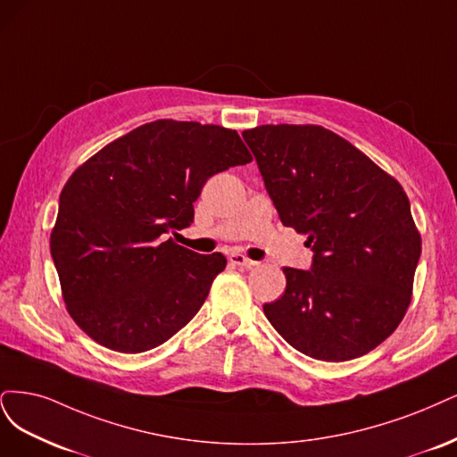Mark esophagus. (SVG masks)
I'll list each match as a JSON object with an SVG mask.
<instances>
[{"mask_svg": "<svg viewBox=\"0 0 457 457\" xmlns=\"http://www.w3.org/2000/svg\"><path fill=\"white\" fill-rule=\"evenodd\" d=\"M228 260H229V263H233V266H239V268H253V266H256L254 260H248L245 254H239V253H231L228 256Z\"/></svg>", "mask_w": 457, "mask_h": 457, "instance_id": "34e87169", "label": "esophagus"}]
</instances>
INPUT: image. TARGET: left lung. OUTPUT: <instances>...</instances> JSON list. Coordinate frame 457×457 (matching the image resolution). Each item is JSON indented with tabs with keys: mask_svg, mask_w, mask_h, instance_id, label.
Masks as SVG:
<instances>
[{
	"mask_svg": "<svg viewBox=\"0 0 457 457\" xmlns=\"http://www.w3.org/2000/svg\"><path fill=\"white\" fill-rule=\"evenodd\" d=\"M283 226L307 233L309 270L285 268L287 290L263 313L303 355H366L403 320L421 237L401 184L345 138L317 125L243 132Z\"/></svg>",
	"mask_w": 457,
	"mask_h": 457,
	"instance_id": "left-lung-1",
	"label": "left lung"
}]
</instances>
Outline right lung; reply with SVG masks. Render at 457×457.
<instances>
[{
    "instance_id": "obj_1",
    "label": "right lung",
    "mask_w": 457,
    "mask_h": 457,
    "mask_svg": "<svg viewBox=\"0 0 457 457\" xmlns=\"http://www.w3.org/2000/svg\"><path fill=\"white\" fill-rule=\"evenodd\" d=\"M235 130L159 120L113 140L66 182L51 256L68 313L100 345L142 353L197 315L224 254L167 239L194 222L212 174L250 163Z\"/></svg>"
}]
</instances>
